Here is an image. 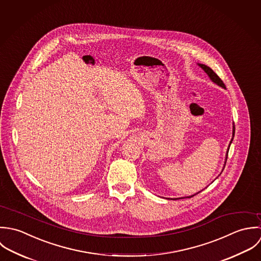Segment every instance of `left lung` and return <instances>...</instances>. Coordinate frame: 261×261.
I'll return each mask as SVG.
<instances>
[{"label":"left lung","instance_id":"obj_1","mask_svg":"<svg viewBox=\"0 0 261 261\" xmlns=\"http://www.w3.org/2000/svg\"><path fill=\"white\" fill-rule=\"evenodd\" d=\"M206 72H207V74H208V76H210V79L214 82V83H216L218 86H220V87H222V88H226L225 87V84L223 83V81L219 77V75L212 69V68H210L207 65H205V64H199ZM234 134H235V127H233V137H234ZM232 140H233V138H232ZM232 140H231V142H230V144L232 143ZM229 147H230V145H229ZM228 152H229V150L227 151V157L226 158H228ZM227 160V159H226ZM193 197V196H192ZM192 197H188V198H192ZM175 200H178V199H175Z\"/></svg>","mask_w":261,"mask_h":261}]
</instances>
